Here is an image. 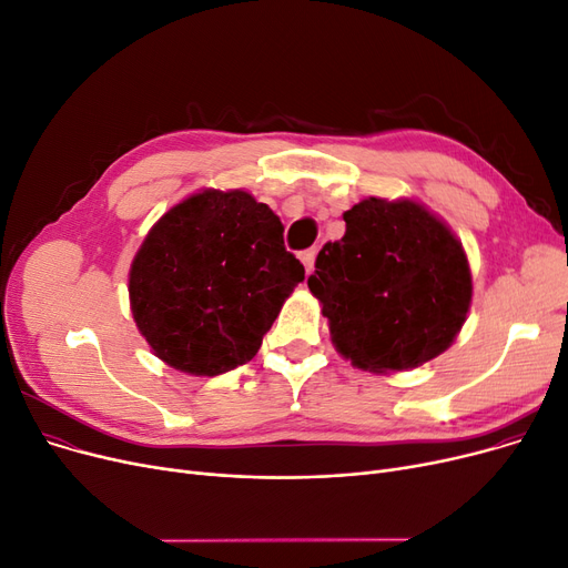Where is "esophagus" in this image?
Masks as SVG:
<instances>
[{"label":"esophagus","instance_id":"34e87169","mask_svg":"<svg viewBox=\"0 0 568 568\" xmlns=\"http://www.w3.org/2000/svg\"><path fill=\"white\" fill-rule=\"evenodd\" d=\"M316 247H310V250H305V252H301V261L305 263V270H307V275L312 273L314 270V258H316Z\"/></svg>","mask_w":568,"mask_h":568}]
</instances>
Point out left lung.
I'll return each instance as SVG.
<instances>
[{
	"label": "left lung",
	"mask_w": 568,
	"mask_h": 568,
	"mask_svg": "<svg viewBox=\"0 0 568 568\" xmlns=\"http://www.w3.org/2000/svg\"><path fill=\"white\" fill-rule=\"evenodd\" d=\"M307 286L344 358L369 369H409L446 351L471 303L465 250L414 201L365 199L344 212Z\"/></svg>",
	"instance_id": "1"
}]
</instances>
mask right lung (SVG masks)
<instances>
[{"instance_id":"right-lung-1","label":"right lung","mask_w":568,"mask_h":568,"mask_svg":"<svg viewBox=\"0 0 568 568\" xmlns=\"http://www.w3.org/2000/svg\"><path fill=\"white\" fill-rule=\"evenodd\" d=\"M303 280L273 210L240 189H207L148 233L129 273L131 312L161 361L214 376L256 356Z\"/></svg>"}]
</instances>
